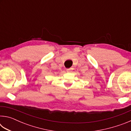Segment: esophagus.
Wrapping results in <instances>:
<instances>
[{
    "label": "esophagus",
    "instance_id": "1",
    "mask_svg": "<svg viewBox=\"0 0 131 131\" xmlns=\"http://www.w3.org/2000/svg\"><path fill=\"white\" fill-rule=\"evenodd\" d=\"M73 69V68L67 69H66V72H70L71 71H72Z\"/></svg>",
    "mask_w": 131,
    "mask_h": 131
}]
</instances>
